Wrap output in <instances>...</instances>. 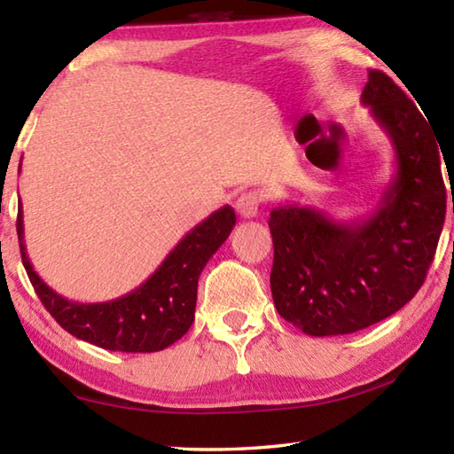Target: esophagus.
<instances>
[{"label": "esophagus", "instance_id": "esophagus-1", "mask_svg": "<svg viewBox=\"0 0 454 454\" xmlns=\"http://www.w3.org/2000/svg\"><path fill=\"white\" fill-rule=\"evenodd\" d=\"M259 202H262V199H259L257 192H254V191L242 192V195H239L238 200H236L238 215L242 216V218H254V216H257Z\"/></svg>", "mask_w": 454, "mask_h": 454}]
</instances>
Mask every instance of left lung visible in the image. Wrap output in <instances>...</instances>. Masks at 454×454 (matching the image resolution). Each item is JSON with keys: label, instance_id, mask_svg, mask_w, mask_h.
<instances>
[{"label": "left lung", "instance_id": "8db88e82", "mask_svg": "<svg viewBox=\"0 0 454 454\" xmlns=\"http://www.w3.org/2000/svg\"><path fill=\"white\" fill-rule=\"evenodd\" d=\"M361 101L396 153V173L372 215L335 222L285 205L269 218L275 308L314 337L364 330L406 306L426 281L445 224L442 152L429 119L380 70H369Z\"/></svg>", "mask_w": 454, "mask_h": 454}]
</instances>
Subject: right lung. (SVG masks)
<instances>
[{"instance_id": "obj_1", "label": "right lung", "mask_w": 454, "mask_h": 454, "mask_svg": "<svg viewBox=\"0 0 454 454\" xmlns=\"http://www.w3.org/2000/svg\"><path fill=\"white\" fill-rule=\"evenodd\" d=\"M234 224V208L228 205L218 208L171 249L146 283L114 301L93 304L67 301L35 273L25 252L21 207L17 236L23 265L38 298L67 333L109 351L153 353L166 349L189 332L195 320L200 271L226 242Z\"/></svg>"}]
</instances>
